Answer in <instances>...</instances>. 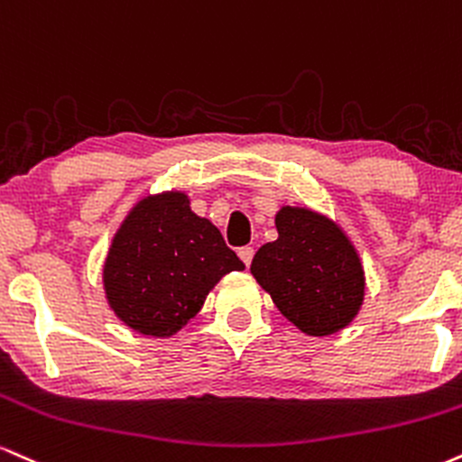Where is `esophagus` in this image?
Returning a JSON list of instances; mask_svg holds the SVG:
<instances>
[{"label":"esophagus","instance_id":"obj_1","mask_svg":"<svg viewBox=\"0 0 462 462\" xmlns=\"http://www.w3.org/2000/svg\"><path fill=\"white\" fill-rule=\"evenodd\" d=\"M237 254H240V259L244 262V265H251V262H253V254H254V248L253 246H242L240 251H237Z\"/></svg>","mask_w":462,"mask_h":462}]
</instances>
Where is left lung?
I'll return each instance as SVG.
<instances>
[{
	"label": "left lung",
	"instance_id": "left-lung-1",
	"mask_svg": "<svg viewBox=\"0 0 462 462\" xmlns=\"http://www.w3.org/2000/svg\"><path fill=\"white\" fill-rule=\"evenodd\" d=\"M279 237L253 257L251 273L276 309L311 337L346 328L361 311L365 273L355 244L328 216L285 205L274 218Z\"/></svg>",
	"mask_w": 462,
	"mask_h": 462
}]
</instances>
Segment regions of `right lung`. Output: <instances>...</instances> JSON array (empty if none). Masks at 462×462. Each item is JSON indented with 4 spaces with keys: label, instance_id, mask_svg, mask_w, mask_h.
<instances>
[{
    "label": "right lung",
    "instance_id": "1",
    "mask_svg": "<svg viewBox=\"0 0 462 462\" xmlns=\"http://www.w3.org/2000/svg\"><path fill=\"white\" fill-rule=\"evenodd\" d=\"M233 270L240 273L244 263L220 231L189 209L186 192L171 189L138 200L114 233L103 290L125 327L172 337Z\"/></svg>",
    "mask_w": 462,
    "mask_h": 462
}]
</instances>
